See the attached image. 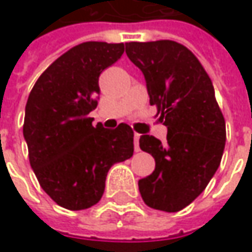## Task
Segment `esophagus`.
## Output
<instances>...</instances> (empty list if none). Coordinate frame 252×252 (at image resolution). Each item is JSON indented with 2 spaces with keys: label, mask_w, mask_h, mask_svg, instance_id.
<instances>
[{
  "label": "esophagus",
  "mask_w": 252,
  "mask_h": 252,
  "mask_svg": "<svg viewBox=\"0 0 252 252\" xmlns=\"http://www.w3.org/2000/svg\"><path fill=\"white\" fill-rule=\"evenodd\" d=\"M138 140H140V134H134V149H135V152H138L140 150V144H138Z\"/></svg>",
  "instance_id": "esophagus-1"
}]
</instances>
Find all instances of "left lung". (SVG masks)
Returning a JSON list of instances; mask_svg holds the SVG:
<instances>
[{"label": "left lung", "mask_w": 252, "mask_h": 252, "mask_svg": "<svg viewBox=\"0 0 252 252\" xmlns=\"http://www.w3.org/2000/svg\"><path fill=\"white\" fill-rule=\"evenodd\" d=\"M126 57L146 78L150 105L168 126L166 143L140 137V149L156 166L138 181L143 201L156 210L179 212L192 203L216 174L226 141L223 114L212 80L197 57L174 40L129 42Z\"/></svg>", "instance_id": "obj_1"}]
</instances>
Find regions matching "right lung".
I'll return each instance as SVG.
<instances>
[{
	"mask_svg": "<svg viewBox=\"0 0 252 252\" xmlns=\"http://www.w3.org/2000/svg\"><path fill=\"white\" fill-rule=\"evenodd\" d=\"M124 43L84 42L55 60L34 83L26 103L30 166L61 207L84 210L103 195L108 171L134 153V132L92 126L99 76L124 54Z\"/></svg>",
	"mask_w": 252,
	"mask_h": 252,
	"instance_id": "right-lung-1",
	"label": "right lung"
}]
</instances>
